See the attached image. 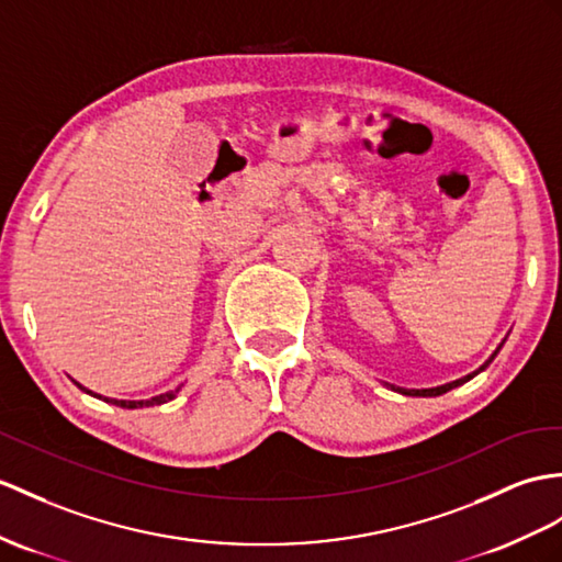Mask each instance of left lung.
Wrapping results in <instances>:
<instances>
[{
    "label": "left lung",
    "mask_w": 562,
    "mask_h": 562,
    "mask_svg": "<svg viewBox=\"0 0 562 562\" xmlns=\"http://www.w3.org/2000/svg\"><path fill=\"white\" fill-rule=\"evenodd\" d=\"M498 352V350H496ZM496 352L494 355H491V360H494L496 358ZM488 360V362H491ZM486 362V364H488ZM484 364V367H486ZM484 367H479L476 369V372H472V374H468V376H462V379H458V381H450V384H446V386H436V389H395L393 386V391H398V393H403V395H422V398H434V395H441V393H448L450 389H456V386H460V384H464V381H470L472 376H476L479 372H482V369Z\"/></svg>",
    "instance_id": "8db88e82"
}]
</instances>
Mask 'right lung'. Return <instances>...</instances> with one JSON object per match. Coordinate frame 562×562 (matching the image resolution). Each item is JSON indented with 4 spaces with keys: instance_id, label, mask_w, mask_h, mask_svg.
Wrapping results in <instances>:
<instances>
[{
    "instance_id": "1",
    "label": "right lung",
    "mask_w": 562,
    "mask_h": 562,
    "mask_svg": "<svg viewBox=\"0 0 562 562\" xmlns=\"http://www.w3.org/2000/svg\"><path fill=\"white\" fill-rule=\"evenodd\" d=\"M176 393H178V389H176V391H169V393L155 395V398H149V401H109V398H106V403H114V405L128 407V409H135V407H153V405H161V403H169V401H173V398H176ZM100 398H102V395H100Z\"/></svg>"
}]
</instances>
